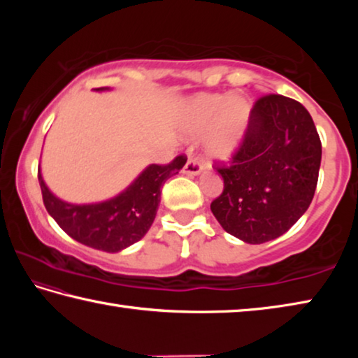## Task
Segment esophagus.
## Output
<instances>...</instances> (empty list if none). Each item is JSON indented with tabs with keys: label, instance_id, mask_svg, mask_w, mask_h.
<instances>
[{
	"label": "esophagus",
	"instance_id": "esophagus-1",
	"mask_svg": "<svg viewBox=\"0 0 358 358\" xmlns=\"http://www.w3.org/2000/svg\"><path fill=\"white\" fill-rule=\"evenodd\" d=\"M183 172L187 173V175H197L202 172V164L201 161L197 159V157H194L192 155H189V157H187L186 164L183 167Z\"/></svg>",
	"mask_w": 358,
	"mask_h": 358
}]
</instances>
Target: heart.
Here are the masks:
<instances>
[{
	"label": "heart",
	"instance_id": "obj_1",
	"mask_svg": "<svg viewBox=\"0 0 358 358\" xmlns=\"http://www.w3.org/2000/svg\"><path fill=\"white\" fill-rule=\"evenodd\" d=\"M248 113L250 104L243 96L226 98L221 94H202L187 102L183 120L187 129L202 132L216 119L208 148L213 156L226 157L238 142Z\"/></svg>",
	"mask_w": 358,
	"mask_h": 358
}]
</instances>
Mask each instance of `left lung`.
<instances>
[{
	"label": "left lung",
	"instance_id": "1",
	"mask_svg": "<svg viewBox=\"0 0 358 358\" xmlns=\"http://www.w3.org/2000/svg\"><path fill=\"white\" fill-rule=\"evenodd\" d=\"M322 143L310 112L281 94L259 98L210 208L227 234L251 245L278 238L310 207Z\"/></svg>",
	"mask_w": 358,
	"mask_h": 358
}]
</instances>
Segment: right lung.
I'll use <instances>...</instances> for the list:
<instances>
[{
    "instance_id": "1",
    "label": "right lung",
    "mask_w": 358,
    "mask_h": 358,
    "mask_svg": "<svg viewBox=\"0 0 358 358\" xmlns=\"http://www.w3.org/2000/svg\"><path fill=\"white\" fill-rule=\"evenodd\" d=\"M94 90L102 92L107 88ZM186 159L185 155H180L169 164H151L120 196L90 205L59 201L48 191L38 171L42 201L48 215L78 243L94 250L118 252L134 245L148 232L159 207L162 185L183 169Z\"/></svg>"
}]
</instances>
